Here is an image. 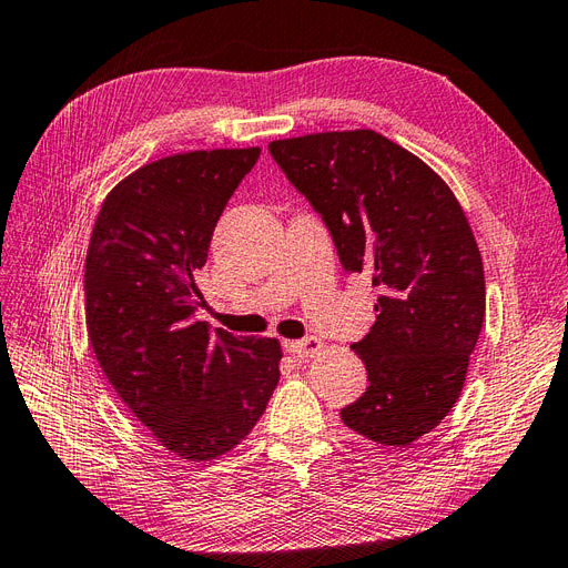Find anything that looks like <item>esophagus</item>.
<instances>
[{"label": "esophagus", "mask_w": 568, "mask_h": 568, "mask_svg": "<svg viewBox=\"0 0 568 568\" xmlns=\"http://www.w3.org/2000/svg\"><path fill=\"white\" fill-rule=\"evenodd\" d=\"M284 348L294 357H313L324 348V343L317 336H305L301 341H286Z\"/></svg>", "instance_id": "34e87169"}]
</instances>
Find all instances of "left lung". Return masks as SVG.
Here are the masks:
<instances>
[{"label": "left lung", "instance_id": "8db88e82", "mask_svg": "<svg viewBox=\"0 0 568 568\" xmlns=\"http://www.w3.org/2000/svg\"><path fill=\"white\" fill-rule=\"evenodd\" d=\"M272 159L311 201L346 272L379 288L376 322L353 351L367 390L341 409L374 443H415L457 403L484 326L486 280L450 186L374 130L270 142Z\"/></svg>", "mask_w": 568, "mask_h": 568}]
</instances>
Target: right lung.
<instances>
[{"instance_id": "1", "label": "right lung", "mask_w": 568, "mask_h": 568, "mask_svg": "<svg viewBox=\"0 0 568 568\" xmlns=\"http://www.w3.org/2000/svg\"><path fill=\"white\" fill-rule=\"evenodd\" d=\"M261 149L189 151L115 184L84 261L92 351L132 415L165 450L205 462L242 443L280 382L277 338L194 320L196 272Z\"/></svg>"}]
</instances>
